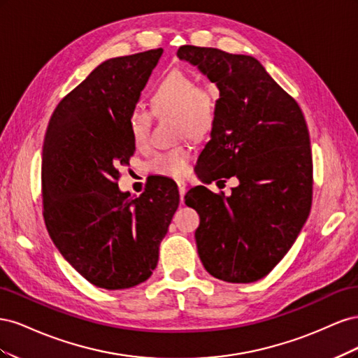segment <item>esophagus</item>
Returning <instances> with one entry per match:
<instances>
[{"label":"esophagus","instance_id":"esophagus-1","mask_svg":"<svg viewBox=\"0 0 358 358\" xmlns=\"http://www.w3.org/2000/svg\"><path fill=\"white\" fill-rule=\"evenodd\" d=\"M178 188H179V194H180V200L183 201V196L187 192V183L183 180H178Z\"/></svg>","mask_w":358,"mask_h":358}]
</instances>
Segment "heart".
Returning <instances> with one entry per match:
<instances>
[{"instance_id": "b5f03b06", "label": "heart", "mask_w": 358, "mask_h": 358, "mask_svg": "<svg viewBox=\"0 0 358 358\" xmlns=\"http://www.w3.org/2000/svg\"><path fill=\"white\" fill-rule=\"evenodd\" d=\"M148 101L155 116H173V127L179 137H206L216 122V99L210 88L199 85L189 74L173 70L154 85ZM150 113L143 109H133L128 116V129L133 143L145 148L149 143ZM192 149L188 143L173 146L157 152L149 167L157 175L167 178H183L189 170Z\"/></svg>"}]
</instances>
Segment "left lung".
Segmentation results:
<instances>
[{"label":"left lung","instance_id":"1","mask_svg":"<svg viewBox=\"0 0 358 358\" xmlns=\"http://www.w3.org/2000/svg\"><path fill=\"white\" fill-rule=\"evenodd\" d=\"M178 57L220 90L216 122L200 155L204 167L239 179L229 197L203 185L187 192V206L200 215V259L225 282H255L285 257L310 212L305 116L252 57L197 46H180Z\"/></svg>","mask_w":358,"mask_h":358}]
</instances>
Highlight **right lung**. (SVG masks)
I'll return each instance as SVG.
<instances>
[{
  "label": "right lung",
  "instance_id": "obj_1",
  "mask_svg": "<svg viewBox=\"0 0 358 358\" xmlns=\"http://www.w3.org/2000/svg\"><path fill=\"white\" fill-rule=\"evenodd\" d=\"M162 49L107 59L53 112L43 143V216L62 257L95 287L131 288L152 275L179 206L175 182L137 199L117 187L136 145L128 116Z\"/></svg>",
  "mask_w": 358,
  "mask_h": 358
}]
</instances>
